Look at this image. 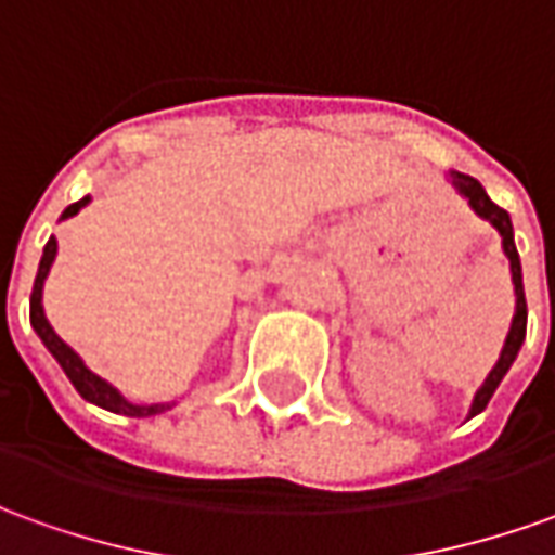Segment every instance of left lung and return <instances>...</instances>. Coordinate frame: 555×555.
Instances as JSON below:
<instances>
[{
  "instance_id": "1",
  "label": "left lung",
  "mask_w": 555,
  "mask_h": 555,
  "mask_svg": "<svg viewBox=\"0 0 555 555\" xmlns=\"http://www.w3.org/2000/svg\"><path fill=\"white\" fill-rule=\"evenodd\" d=\"M450 183L460 190V196L468 198V205H472V211L477 217H483L489 220L492 227L499 229V235H502V247L507 259H511V278H514V293H517V314H514V323H511V332H507V341L502 347V357L495 362V369L489 372V377L483 380V387L477 389L475 401H472V416L480 414L483 408L492 399V392L499 389L502 384V377L507 374V369L514 365V359H517L519 347H522V338H526V293H522V266H519V254H517V244H514V227H511V214L499 208L492 198L487 196V190L480 186V181H475L472 175H462V171H450Z\"/></svg>"
}]
</instances>
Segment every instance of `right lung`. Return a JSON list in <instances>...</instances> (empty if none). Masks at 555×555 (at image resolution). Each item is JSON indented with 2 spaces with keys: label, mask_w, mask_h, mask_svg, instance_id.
Listing matches in <instances>:
<instances>
[{
  "label": "right lung",
  "mask_w": 555,
  "mask_h": 555,
  "mask_svg": "<svg viewBox=\"0 0 555 555\" xmlns=\"http://www.w3.org/2000/svg\"><path fill=\"white\" fill-rule=\"evenodd\" d=\"M90 202V196H83L75 205H68L66 211H63V220L66 217H75V214L83 208ZM53 256H56V238L51 235V241L44 244V254H41V262H38V274H36V284H33V296H29V323L38 332V338L44 341V347L51 350L53 359L63 365V372L72 380V387L78 389L80 399L93 401L99 408H105V411H114V414H124V416H154L163 414L166 408L171 404H132V401H126L117 389L111 387L108 380H102L99 374H93L87 365H83V359L68 347L56 332L48 323V317H44V308H41V286H44V278H48V271H51Z\"/></svg>",
  "instance_id": "obj_1"
}]
</instances>
